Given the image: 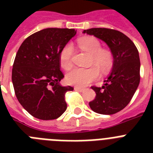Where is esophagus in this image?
I'll use <instances>...</instances> for the list:
<instances>
[{
	"instance_id": "34e87169",
	"label": "esophagus",
	"mask_w": 153,
	"mask_h": 153,
	"mask_svg": "<svg viewBox=\"0 0 153 153\" xmlns=\"http://www.w3.org/2000/svg\"><path fill=\"white\" fill-rule=\"evenodd\" d=\"M74 90L77 91H79V92H82V91H84V89L80 88V87H78V86H74Z\"/></svg>"
}]
</instances>
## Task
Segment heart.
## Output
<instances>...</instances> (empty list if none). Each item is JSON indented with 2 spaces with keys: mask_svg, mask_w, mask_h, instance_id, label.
Listing matches in <instances>:
<instances>
[{
  "mask_svg": "<svg viewBox=\"0 0 153 153\" xmlns=\"http://www.w3.org/2000/svg\"><path fill=\"white\" fill-rule=\"evenodd\" d=\"M79 44L82 50L91 55L92 62H94L102 72L108 71L113 64V55L109 50L101 49V44L98 39L92 36L84 37L79 40ZM73 47L67 44L63 47L59 53V62L65 70H69L72 67L71 55ZM99 69L97 67L89 68H75L68 72L67 81L71 85L78 87L87 86L99 77Z\"/></svg>",
  "mask_w": 153,
  "mask_h": 153,
  "instance_id": "1",
  "label": "heart"
}]
</instances>
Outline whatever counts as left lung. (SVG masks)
<instances>
[{
	"instance_id": "8db88e82",
	"label": "left lung",
	"mask_w": 153,
	"mask_h": 153,
	"mask_svg": "<svg viewBox=\"0 0 153 153\" xmlns=\"http://www.w3.org/2000/svg\"><path fill=\"white\" fill-rule=\"evenodd\" d=\"M82 33L97 37L109 47L113 55L111 72L102 87L93 86L95 98L89 102L97 114L109 115L123 109L129 103L140 83V62L135 44L122 32L94 27Z\"/></svg>"
}]
</instances>
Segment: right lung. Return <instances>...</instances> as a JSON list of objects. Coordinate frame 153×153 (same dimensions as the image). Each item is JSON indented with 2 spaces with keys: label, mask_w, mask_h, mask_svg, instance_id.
<instances>
[{
  "label": "right lung",
  "mask_w": 153,
  "mask_h": 153,
  "mask_svg": "<svg viewBox=\"0 0 153 153\" xmlns=\"http://www.w3.org/2000/svg\"><path fill=\"white\" fill-rule=\"evenodd\" d=\"M76 34L74 29L45 28L28 36L16 55L12 81L20 105L41 120L58 118L67 109L65 94L73 91L59 82V53Z\"/></svg>",
  "instance_id": "obj_1"
}]
</instances>
